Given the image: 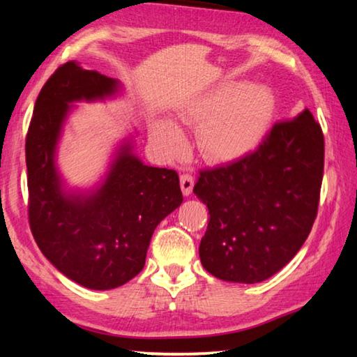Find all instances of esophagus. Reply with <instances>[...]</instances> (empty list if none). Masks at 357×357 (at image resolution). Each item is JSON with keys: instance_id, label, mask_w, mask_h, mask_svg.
Here are the masks:
<instances>
[{"instance_id": "1", "label": "esophagus", "mask_w": 357, "mask_h": 357, "mask_svg": "<svg viewBox=\"0 0 357 357\" xmlns=\"http://www.w3.org/2000/svg\"><path fill=\"white\" fill-rule=\"evenodd\" d=\"M181 181V190H183L184 195H190L193 189V176L189 173H183L179 176Z\"/></svg>"}]
</instances>
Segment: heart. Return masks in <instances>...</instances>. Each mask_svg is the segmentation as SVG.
I'll return each instance as SVG.
<instances>
[{"label": "heart", "instance_id": "b5f03b06", "mask_svg": "<svg viewBox=\"0 0 357 357\" xmlns=\"http://www.w3.org/2000/svg\"><path fill=\"white\" fill-rule=\"evenodd\" d=\"M275 114L273 91L258 83H227L179 107L174 116L183 124L200 123L198 149L213 164H228L250 154L264 140ZM157 146L168 159L183 155L185 140L168 119L151 128Z\"/></svg>", "mask_w": 357, "mask_h": 357}]
</instances>
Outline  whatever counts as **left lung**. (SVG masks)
I'll list each match as a JSON object with an SVG mask.
<instances>
[{
  "label": "left lung",
  "mask_w": 357,
  "mask_h": 357,
  "mask_svg": "<svg viewBox=\"0 0 357 357\" xmlns=\"http://www.w3.org/2000/svg\"><path fill=\"white\" fill-rule=\"evenodd\" d=\"M324 137L307 110L274 124L253 153L202 170L193 193L209 211L203 268L220 280L258 283L289 263L318 213Z\"/></svg>",
  "instance_id": "left-lung-1"
}]
</instances>
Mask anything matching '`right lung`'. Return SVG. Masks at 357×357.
Instances as JSON below:
<instances>
[{"instance_id": "add662e5", "label": "right lung", "mask_w": 357, "mask_h": 357, "mask_svg": "<svg viewBox=\"0 0 357 357\" xmlns=\"http://www.w3.org/2000/svg\"><path fill=\"white\" fill-rule=\"evenodd\" d=\"M119 82L69 61L42 86L26 134L28 217L40 252L78 285L112 289L140 273L155 227L183 203L174 170L144 165L124 142L91 192L64 189L56 144L72 102L102 100Z\"/></svg>"}]
</instances>
